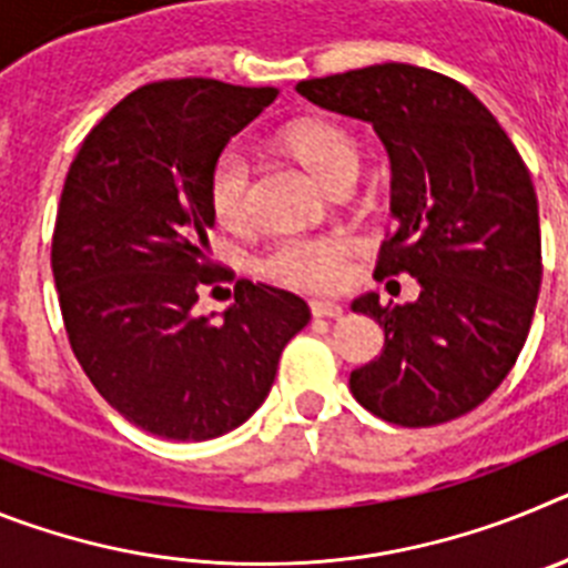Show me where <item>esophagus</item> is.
I'll use <instances>...</instances> for the list:
<instances>
[{"instance_id":"34e87169","label":"esophagus","mask_w":568,"mask_h":568,"mask_svg":"<svg viewBox=\"0 0 568 568\" xmlns=\"http://www.w3.org/2000/svg\"><path fill=\"white\" fill-rule=\"evenodd\" d=\"M310 313H313V318H341L344 315V307L341 304H335V301H310Z\"/></svg>"}]
</instances>
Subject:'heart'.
I'll list each match as a JSON object with an SVG mask.
<instances>
[{
    "mask_svg": "<svg viewBox=\"0 0 568 568\" xmlns=\"http://www.w3.org/2000/svg\"><path fill=\"white\" fill-rule=\"evenodd\" d=\"M281 144L324 184L355 179L361 168V144L353 133L327 119H304L281 133ZM210 210L222 227H244L253 213L250 202V162L239 148H227L213 162L207 182ZM349 235H287L261 258V273L293 290L327 293L349 275Z\"/></svg>",
    "mask_w": 568,
    "mask_h": 568,
    "instance_id": "1",
    "label": "heart"
}]
</instances>
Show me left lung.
<instances>
[{"instance_id": "1", "label": "left lung", "mask_w": 568, "mask_h": 568, "mask_svg": "<svg viewBox=\"0 0 568 568\" xmlns=\"http://www.w3.org/2000/svg\"><path fill=\"white\" fill-rule=\"evenodd\" d=\"M295 90L375 128L393 164L395 219L375 278L420 284L409 304L353 301L384 327L378 358L349 375L355 400L398 426L471 413L515 366L538 304V195L524 159L478 97L435 70L386 62Z\"/></svg>"}]
</instances>
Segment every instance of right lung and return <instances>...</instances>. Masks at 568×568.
Listing matches in <instances>:
<instances>
[{
	"label": "right lung",
	"instance_id": "obj_1",
	"mask_svg": "<svg viewBox=\"0 0 568 568\" xmlns=\"http://www.w3.org/2000/svg\"><path fill=\"white\" fill-rule=\"evenodd\" d=\"M278 97L219 79H164L115 104L79 148L50 247L70 349L99 395L168 440H210L264 404L310 307L235 281L222 321L193 315L230 278L207 258V182L239 130Z\"/></svg>",
	"mask_w": 568,
	"mask_h": 568
}]
</instances>
